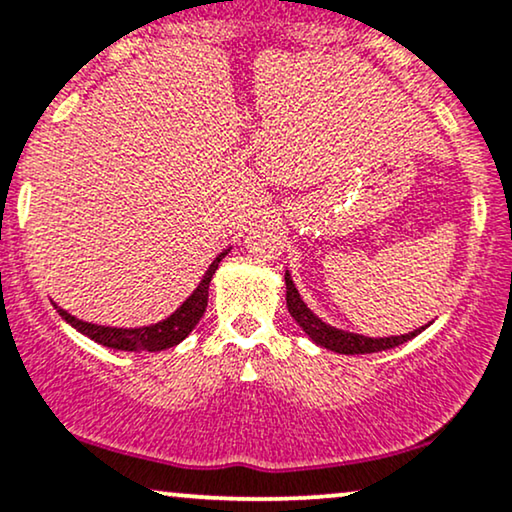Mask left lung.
Returning <instances> with one entry per match:
<instances>
[{"mask_svg":"<svg viewBox=\"0 0 512 512\" xmlns=\"http://www.w3.org/2000/svg\"><path fill=\"white\" fill-rule=\"evenodd\" d=\"M286 302H288V312L297 321V326H300L302 331L316 342V345L331 349V352H338V354L383 352V349L404 345V342L416 338L418 333H423L425 328L430 326L428 323V326H420V328H416V331H411L406 335H390V338H368V335L342 331V328H335V326H331V323L321 321L319 316H316L312 309L304 304L300 293H297L293 278H290V271H286Z\"/></svg>","mask_w":512,"mask_h":512,"instance_id":"1","label":"left lung"}]
</instances>
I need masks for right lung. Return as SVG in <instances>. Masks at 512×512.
<instances>
[{
    "label": "right lung",
    "mask_w": 512,
    "mask_h": 512,
    "mask_svg": "<svg viewBox=\"0 0 512 512\" xmlns=\"http://www.w3.org/2000/svg\"><path fill=\"white\" fill-rule=\"evenodd\" d=\"M226 252H219L215 257V262L210 264V269L205 271V276L200 278V283L196 290L186 297L184 302L179 304L177 312H172L167 319L151 323V326H141V328H113V326H99V323H89L77 319V316L68 314L66 309L58 307V314L66 319L75 331H80L87 338H92L94 342H99L103 347L111 349H120V352H163V349H170L174 345H179L181 340L189 335L196 323L200 321V316L205 314V307H208V290H210V281L215 276V271L219 267V262L224 260Z\"/></svg>",
    "instance_id": "right-lung-1"
}]
</instances>
